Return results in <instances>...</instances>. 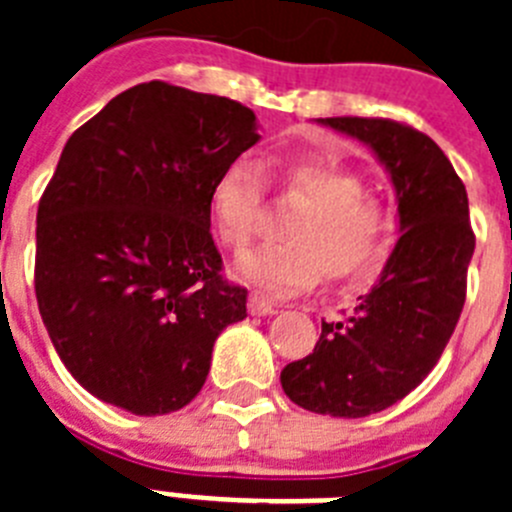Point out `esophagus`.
Listing matches in <instances>:
<instances>
[{
	"label": "esophagus",
	"mask_w": 512,
	"mask_h": 512,
	"mask_svg": "<svg viewBox=\"0 0 512 512\" xmlns=\"http://www.w3.org/2000/svg\"><path fill=\"white\" fill-rule=\"evenodd\" d=\"M248 312H251V315H271V312H274V305H271L269 300H264V297L251 295L248 297Z\"/></svg>",
	"instance_id": "esophagus-1"
}]
</instances>
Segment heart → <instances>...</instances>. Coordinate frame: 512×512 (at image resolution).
Instances as JSON below:
<instances>
[{"mask_svg": "<svg viewBox=\"0 0 512 512\" xmlns=\"http://www.w3.org/2000/svg\"><path fill=\"white\" fill-rule=\"evenodd\" d=\"M274 182L302 210L282 230L287 243L248 251L238 274L256 287L284 295L312 287L320 271L328 282L364 274L382 253L390 217L369 197L354 169L328 156H295L274 169ZM266 197V171L251 153L235 156L217 174L210 212L217 238L230 251H243L259 235Z\"/></svg>", "mask_w": 512, "mask_h": 512, "instance_id": "obj_1", "label": "heart"}]
</instances>
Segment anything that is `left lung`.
I'll list each match as a JSON object with an SVG mask.
<instances>
[{"instance_id":"8db88e82","label":"left lung","mask_w":512,"mask_h":512,"mask_svg":"<svg viewBox=\"0 0 512 512\" xmlns=\"http://www.w3.org/2000/svg\"><path fill=\"white\" fill-rule=\"evenodd\" d=\"M372 146L392 176L400 235L372 292L325 323L312 354L282 369V390L310 413L364 418L418 387L441 359L467 300L474 253L464 182L446 153L408 122L325 117Z\"/></svg>"}]
</instances>
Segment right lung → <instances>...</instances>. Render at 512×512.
<instances>
[{
	"instance_id": "obj_1",
	"label": "right lung",
	"mask_w": 512,
	"mask_h": 512,
	"mask_svg": "<svg viewBox=\"0 0 512 512\" xmlns=\"http://www.w3.org/2000/svg\"><path fill=\"white\" fill-rule=\"evenodd\" d=\"M256 140L241 102L169 81L125 89L74 130L38 205L35 297L94 397L166 415L202 390L248 297L223 277L210 192Z\"/></svg>"
}]
</instances>
